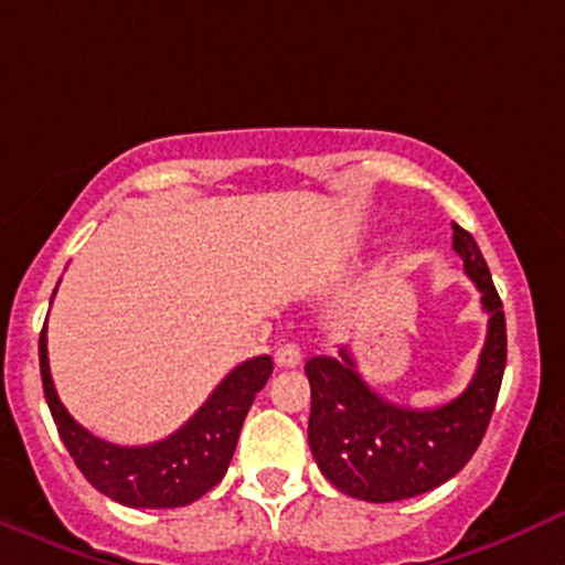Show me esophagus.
<instances>
[{"label":"esophagus","mask_w":565,"mask_h":565,"mask_svg":"<svg viewBox=\"0 0 565 565\" xmlns=\"http://www.w3.org/2000/svg\"><path fill=\"white\" fill-rule=\"evenodd\" d=\"M300 359H302V353L295 342H284V345H278L276 355H274L278 369H295L297 364H300Z\"/></svg>","instance_id":"34e87169"}]
</instances>
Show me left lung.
I'll return each mask as SVG.
<instances>
[{"instance_id":"1","label":"left lung","mask_w":565,"mask_h":565,"mask_svg":"<svg viewBox=\"0 0 565 565\" xmlns=\"http://www.w3.org/2000/svg\"><path fill=\"white\" fill-rule=\"evenodd\" d=\"M451 228L454 252L489 316L476 374L457 398L433 408L393 404L366 385L348 348H340V359L313 355L305 364L310 451L323 476L348 497L398 502L425 494L470 462L489 427L508 361L504 310L476 238L457 223Z\"/></svg>"}]
</instances>
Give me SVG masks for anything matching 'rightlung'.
<instances>
[{
    "label": "right lung",
    "instance_id": "1",
    "mask_svg": "<svg viewBox=\"0 0 565 565\" xmlns=\"http://www.w3.org/2000/svg\"><path fill=\"white\" fill-rule=\"evenodd\" d=\"M39 369L57 433L82 476L114 502L161 510L196 502L223 481L246 412L274 372V361L270 355H257L238 364L183 427L148 446L108 444L71 417L50 374L47 323L39 334Z\"/></svg>",
    "mask_w": 565,
    "mask_h": 565
}]
</instances>
